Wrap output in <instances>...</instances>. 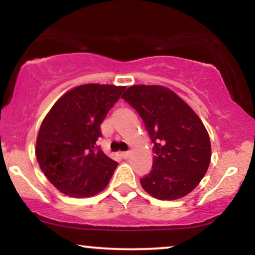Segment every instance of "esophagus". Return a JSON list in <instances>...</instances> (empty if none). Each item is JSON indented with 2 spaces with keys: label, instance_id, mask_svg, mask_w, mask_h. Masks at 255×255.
I'll return each mask as SVG.
<instances>
[{
  "label": "esophagus",
  "instance_id": "obj_1",
  "mask_svg": "<svg viewBox=\"0 0 255 255\" xmlns=\"http://www.w3.org/2000/svg\"><path fill=\"white\" fill-rule=\"evenodd\" d=\"M121 156L122 158H125V159H127V158L130 157V152H122Z\"/></svg>",
  "mask_w": 255,
  "mask_h": 255
}]
</instances>
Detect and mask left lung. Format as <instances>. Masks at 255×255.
Returning <instances> with one entry per match:
<instances>
[{"mask_svg":"<svg viewBox=\"0 0 255 255\" xmlns=\"http://www.w3.org/2000/svg\"><path fill=\"white\" fill-rule=\"evenodd\" d=\"M122 98L144 121L153 142L150 174L142 188L159 200L191 193L203 180L211 160V142L197 114L174 91L159 85H135Z\"/></svg>","mask_w":255,"mask_h":255,"instance_id":"obj_1","label":"left lung"}]
</instances>
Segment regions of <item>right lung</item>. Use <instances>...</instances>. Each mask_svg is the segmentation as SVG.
Segmentation results:
<instances>
[{"mask_svg":"<svg viewBox=\"0 0 255 255\" xmlns=\"http://www.w3.org/2000/svg\"><path fill=\"white\" fill-rule=\"evenodd\" d=\"M125 86L86 84L61 97L43 120L36 157L48 180L63 194L87 198L103 191L118 162L99 150L101 125Z\"/></svg>","mask_w":255,"mask_h":255,"instance_id":"obj_1","label":"right lung"}]
</instances>
